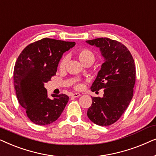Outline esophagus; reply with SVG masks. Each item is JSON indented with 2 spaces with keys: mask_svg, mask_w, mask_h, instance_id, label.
<instances>
[{
  "mask_svg": "<svg viewBox=\"0 0 156 156\" xmlns=\"http://www.w3.org/2000/svg\"><path fill=\"white\" fill-rule=\"evenodd\" d=\"M80 96H81V94L80 93H74V94H72V97H75V98L80 97Z\"/></svg>",
  "mask_w": 156,
  "mask_h": 156,
  "instance_id": "34e87169",
  "label": "esophagus"
}]
</instances>
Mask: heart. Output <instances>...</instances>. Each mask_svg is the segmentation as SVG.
I'll return each mask as SVG.
<instances>
[{"label": "heart", "mask_w": 156, "mask_h": 156, "mask_svg": "<svg viewBox=\"0 0 156 156\" xmlns=\"http://www.w3.org/2000/svg\"><path fill=\"white\" fill-rule=\"evenodd\" d=\"M76 57L80 62L83 65L85 64H92L95 60V55L94 53L91 52V50H88V49H80L77 52H76ZM66 63V59L64 58L59 62V69L60 70L64 69ZM76 88H80V85H77L76 87Z\"/></svg>", "instance_id": "b5f03b06"}]
</instances>
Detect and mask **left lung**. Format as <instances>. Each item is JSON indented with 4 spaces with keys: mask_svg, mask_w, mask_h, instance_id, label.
<instances>
[{
    "mask_svg": "<svg viewBox=\"0 0 156 156\" xmlns=\"http://www.w3.org/2000/svg\"><path fill=\"white\" fill-rule=\"evenodd\" d=\"M86 42L99 48L104 58L90 88L92 91L104 89V96L92 97L87 116L95 124L106 126L119 120L131 101L136 82L135 63L126 47L116 40L101 37Z\"/></svg>",
    "mask_w": 156,
    "mask_h": 156,
    "instance_id": "left-lung-1",
    "label": "left lung"
}]
</instances>
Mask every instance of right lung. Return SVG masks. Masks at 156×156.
<instances>
[{"instance_id": "add662e5", "label": "right lung", "mask_w": 156, "mask_h": 156, "mask_svg": "<svg viewBox=\"0 0 156 156\" xmlns=\"http://www.w3.org/2000/svg\"><path fill=\"white\" fill-rule=\"evenodd\" d=\"M74 45V42L44 38L27 45L18 57L13 72L16 95L35 124L48 125L57 120L69 101L64 94L49 97L44 84L55 75L64 53Z\"/></svg>"}]
</instances>
